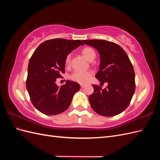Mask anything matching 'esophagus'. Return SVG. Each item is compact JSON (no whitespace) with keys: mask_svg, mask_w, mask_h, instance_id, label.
Wrapping results in <instances>:
<instances>
[{"mask_svg":"<svg viewBox=\"0 0 160 160\" xmlns=\"http://www.w3.org/2000/svg\"><path fill=\"white\" fill-rule=\"evenodd\" d=\"M84 87H85V85H83V84H81V88H83Z\"/></svg>","mask_w":160,"mask_h":160,"instance_id":"obj_1","label":"esophagus"}]
</instances>
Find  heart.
Instances as JSON below:
<instances>
[{
	"label": "heart",
	"instance_id": "1",
	"mask_svg": "<svg viewBox=\"0 0 160 160\" xmlns=\"http://www.w3.org/2000/svg\"><path fill=\"white\" fill-rule=\"evenodd\" d=\"M83 55L86 57L87 59L89 61L91 60L92 59H95L96 54L94 50L91 48L87 47L82 51ZM71 54H69L65 58V65L66 66H69L71 63ZM92 76V72L91 71H80V70H76L71 75L70 78L71 80L73 81L77 82L79 83L84 84L88 83L91 79Z\"/></svg>",
	"mask_w": 160,
	"mask_h": 160
}]
</instances>
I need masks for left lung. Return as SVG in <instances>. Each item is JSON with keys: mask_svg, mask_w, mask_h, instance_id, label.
<instances>
[{"mask_svg": "<svg viewBox=\"0 0 160 160\" xmlns=\"http://www.w3.org/2000/svg\"><path fill=\"white\" fill-rule=\"evenodd\" d=\"M83 41L99 52V70L95 77L101 83H108L105 89L93 85L94 91L89 96L92 109L106 117L121 113L129 106L135 89L133 67L127 53L113 42L98 39Z\"/></svg>", "mask_w": 160, "mask_h": 160, "instance_id": "1", "label": "left lung"}]
</instances>
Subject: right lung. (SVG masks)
Listing matches in <instances>:
<instances>
[{
	"instance_id": "obj_1",
	"label": "right lung",
	"mask_w": 160,
	"mask_h": 160,
	"mask_svg": "<svg viewBox=\"0 0 160 160\" xmlns=\"http://www.w3.org/2000/svg\"><path fill=\"white\" fill-rule=\"evenodd\" d=\"M83 45L80 40L55 38L42 42L33 52L28 62L26 87L34 107L42 113H62L80 89L76 82L67 80L65 85L59 87L56 81L65 73L66 57Z\"/></svg>"
}]
</instances>
